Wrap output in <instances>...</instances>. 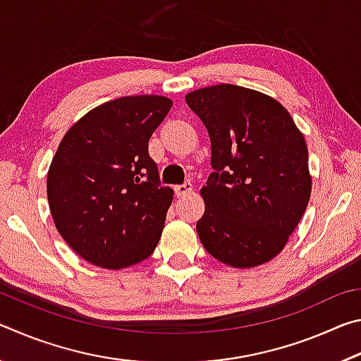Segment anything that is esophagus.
I'll list each match as a JSON object with an SVG mask.
<instances>
[{
  "label": "esophagus",
  "mask_w": 361,
  "mask_h": 361,
  "mask_svg": "<svg viewBox=\"0 0 361 361\" xmlns=\"http://www.w3.org/2000/svg\"><path fill=\"white\" fill-rule=\"evenodd\" d=\"M192 192V185L191 183H183V185L175 186V194L178 195V197H185V195L191 194Z\"/></svg>",
  "instance_id": "obj_1"
}]
</instances>
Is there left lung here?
Here are the masks:
<instances>
[{"label": "left lung", "instance_id": "left-lung-1", "mask_svg": "<svg viewBox=\"0 0 361 361\" xmlns=\"http://www.w3.org/2000/svg\"><path fill=\"white\" fill-rule=\"evenodd\" d=\"M185 99L209 132L215 170L200 189L199 239L228 266L264 264L307 209L312 176L304 135L282 103L258 90L218 84Z\"/></svg>", "mask_w": 361, "mask_h": 361}]
</instances>
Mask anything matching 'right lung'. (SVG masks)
<instances>
[{"label": "right lung", "mask_w": 361, "mask_h": 361, "mask_svg": "<svg viewBox=\"0 0 361 361\" xmlns=\"http://www.w3.org/2000/svg\"><path fill=\"white\" fill-rule=\"evenodd\" d=\"M173 102L121 97L90 109L60 142L47 200L63 240L90 264L129 267L151 256L173 189L161 186L148 142Z\"/></svg>", "instance_id": "1"}]
</instances>
